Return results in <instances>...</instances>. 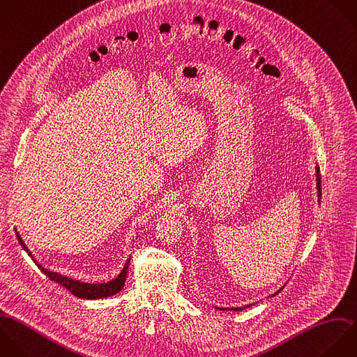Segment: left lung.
<instances>
[{
	"label": "left lung",
	"mask_w": 357,
	"mask_h": 357,
	"mask_svg": "<svg viewBox=\"0 0 357 357\" xmlns=\"http://www.w3.org/2000/svg\"><path fill=\"white\" fill-rule=\"evenodd\" d=\"M315 177H317V192H318V201H321V173H319V167H318V166L315 167ZM282 289H283V287H280L275 294H278ZM275 294H272V297H273ZM250 305H251V304H250ZM250 305H244V307H231V308H219V307H216V308H219V310H234V311H241V310H244L245 307H250Z\"/></svg>",
	"instance_id": "8db88e82"
}]
</instances>
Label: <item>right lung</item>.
<instances>
[{
  "mask_svg": "<svg viewBox=\"0 0 357 357\" xmlns=\"http://www.w3.org/2000/svg\"><path fill=\"white\" fill-rule=\"evenodd\" d=\"M17 237H18V241L20 244L22 245V248L28 252V255L33 259V262L39 266V269L52 280L57 282L59 284L64 286L66 289H68L74 296L79 297V298H88V300H96V298H106V297H110L113 294H117L123 287H124V283H126V278H127V271H128V265H130V259H127L123 271L120 272V275L117 278H114L113 280L110 282H106V283H86V282H81V280H75L73 278H68V276H64L59 272H54V271H50L47 268H45L43 265H40L33 254L31 252V250L26 247L25 241L22 240V237L20 236V233L17 231Z\"/></svg>",
  "mask_w": 357,
  "mask_h": 357,
  "instance_id": "add662e5",
  "label": "right lung"
}]
</instances>
